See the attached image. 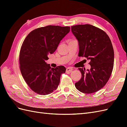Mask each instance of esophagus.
<instances>
[{
  "label": "esophagus",
  "mask_w": 127,
  "mask_h": 127,
  "mask_svg": "<svg viewBox=\"0 0 127 127\" xmlns=\"http://www.w3.org/2000/svg\"><path fill=\"white\" fill-rule=\"evenodd\" d=\"M73 70V69L70 67H68L66 69V72H70Z\"/></svg>",
  "instance_id": "1"
}]
</instances>
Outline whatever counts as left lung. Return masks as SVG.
I'll list each match as a JSON object with an SVG mask.
<instances>
[{
  "label": "left lung",
  "mask_w": 127,
  "mask_h": 127,
  "mask_svg": "<svg viewBox=\"0 0 127 127\" xmlns=\"http://www.w3.org/2000/svg\"><path fill=\"white\" fill-rule=\"evenodd\" d=\"M79 44V57L90 60V70L79 68L82 78L75 87L84 93L96 92L105 85L112 74L114 50L111 40L101 29L90 24L72 26Z\"/></svg>",
  "instance_id": "left-lung-1"
}]
</instances>
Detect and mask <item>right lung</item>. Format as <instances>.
<instances>
[{"label": "right lung", "instance_id": "right-lung-1", "mask_svg": "<svg viewBox=\"0 0 127 127\" xmlns=\"http://www.w3.org/2000/svg\"><path fill=\"white\" fill-rule=\"evenodd\" d=\"M70 29L69 26L49 25L34 30L26 37L20 50V68L25 82L35 93L48 95L58 86L66 69L63 66L51 68L45 60Z\"/></svg>", "mask_w": 127, "mask_h": 127}]
</instances>
